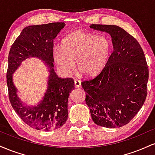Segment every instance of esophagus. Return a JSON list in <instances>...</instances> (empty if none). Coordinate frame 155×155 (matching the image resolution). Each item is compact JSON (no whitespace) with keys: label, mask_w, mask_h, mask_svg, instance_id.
<instances>
[{"label":"esophagus","mask_w":155,"mask_h":155,"mask_svg":"<svg viewBox=\"0 0 155 155\" xmlns=\"http://www.w3.org/2000/svg\"><path fill=\"white\" fill-rule=\"evenodd\" d=\"M74 84H75V87H81V81L78 79L75 80L74 81Z\"/></svg>","instance_id":"34e87169"}]
</instances>
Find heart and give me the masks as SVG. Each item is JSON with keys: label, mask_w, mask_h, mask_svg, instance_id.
Segmentation results:
<instances>
[{"label": "heart", "mask_w": 155, "mask_h": 155, "mask_svg": "<svg viewBox=\"0 0 155 155\" xmlns=\"http://www.w3.org/2000/svg\"><path fill=\"white\" fill-rule=\"evenodd\" d=\"M112 45L106 35L76 31L63 39L61 47H55L53 56L57 65L71 74L77 66L88 76L98 74L111 56Z\"/></svg>", "instance_id": "heart-1"}]
</instances>
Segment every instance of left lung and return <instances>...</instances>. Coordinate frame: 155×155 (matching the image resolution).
Wrapping results in <instances>:
<instances>
[{"label":"left lung","instance_id":"obj_1","mask_svg":"<svg viewBox=\"0 0 155 155\" xmlns=\"http://www.w3.org/2000/svg\"><path fill=\"white\" fill-rule=\"evenodd\" d=\"M90 28L110 34L114 51L98 75L81 82L85 101L96 124L122 127L136 116L147 97L149 68L144 53L120 27L92 24Z\"/></svg>","mask_w":155,"mask_h":155}]
</instances>
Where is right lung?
<instances>
[{
	"mask_svg": "<svg viewBox=\"0 0 155 155\" xmlns=\"http://www.w3.org/2000/svg\"><path fill=\"white\" fill-rule=\"evenodd\" d=\"M65 25L64 22H52L26 27L12 44L8 54L6 83L10 103L25 123L38 130L59 128L68 119V101L74 89V79L58 77L53 68V42ZM30 57L43 60L50 72L43 100L34 107H27L22 104L17 96L12 76L21 62Z\"/></svg>",
	"mask_w": 155,
	"mask_h": 155,
	"instance_id": "1",
	"label": "right lung"
}]
</instances>
